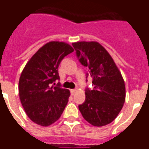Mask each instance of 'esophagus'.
I'll return each instance as SVG.
<instances>
[{
  "instance_id": "obj_1",
  "label": "esophagus",
  "mask_w": 149,
  "mask_h": 149,
  "mask_svg": "<svg viewBox=\"0 0 149 149\" xmlns=\"http://www.w3.org/2000/svg\"><path fill=\"white\" fill-rule=\"evenodd\" d=\"M70 92H71V94H72V95H73V94L76 92V89H71Z\"/></svg>"
}]
</instances>
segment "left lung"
<instances>
[{"mask_svg":"<svg viewBox=\"0 0 149 149\" xmlns=\"http://www.w3.org/2000/svg\"><path fill=\"white\" fill-rule=\"evenodd\" d=\"M80 63L88 67L93 90L86 89L85 103L79 106L82 116L95 127L116 119L124 106L125 84L116 63L105 48L95 41L73 42Z\"/></svg>","mask_w":149,"mask_h":149,"instance_id":"1","label":"left lung"}]
</instances>
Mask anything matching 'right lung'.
<instances>
[{
    "label": "right lung",
    "instance_id": "obj_1",
    "mask_svg": "<svg viewBox=\"0 0 149 149\" xmlns=\"http://www.w3.org/2000/svg\"><path fill=\"white\" fill-rule=\"evenodd\" d=\"M73 51L67 42H47L31 58L21 73L19 98L28 117L37 125L49 126L64 112L70 92L51 84L60 79L58 68L62 59Z\"/></svg>",
    "mask_w": 149,
    "mask_h": 149
}]
</instances>
